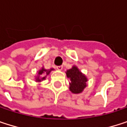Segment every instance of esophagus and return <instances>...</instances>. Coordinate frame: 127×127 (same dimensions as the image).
I'll list each match as a JSON object with an SVG mask.
<instances>
[{
	"mask_svg": "<svg viewBox=\"0 0 127 127\" xmlns=\"http://www.w3.org/2000/svg\"><path fill=\"white\" fill-rule=\"evenodd\" d=\"M63 67L62 65H60V66H57V70H63Z\"/></svg>",
	"mask_w": 127,
	"mask_h": 127,
	"instance_id": "esophagus-1",
	"label": "esophagus"
}]
</instances>
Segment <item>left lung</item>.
<instances>
[{"mask_svg": "<svg viewBox=\"0 0 127 127\" xmlns=\"http://www.w3.org/2000/svg\"><path fill=\"white\" fill-rule=\"evenodd\" d=\"M65 73L70 81L69 82V90L71 93L75 94L81 93L88 86V77L78 68L77 66L73 65L70 69L67 70Z\"/></svg>", "mask_w": 127, "mask_h": 127, "instance_id": "1", "label": "left lung"}]
</instances>
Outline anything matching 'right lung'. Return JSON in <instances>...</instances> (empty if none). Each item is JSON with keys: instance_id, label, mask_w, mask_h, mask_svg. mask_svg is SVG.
Returning a JSON list of instances; mask_svg holds the SVG:
<instances>
[{"instance_id": "add662e5", "label": "right lung", "mask_w": 127, "mask_h": 127, "mask_svg": "<svg viewBox=\"0 0 127 127\" xmlns=\"http://www.w3.org/2000/svg\"><path fill=\"white\" fill-rule=\"evenodd\" d=\"M54 68H50L48 70L45 69L44 67H42L38 71L37 75L34 76V80L36 82H41L42 81L45 80L46 79V76L51 73V70H54Z\"/></svg>"}]
</instances>
